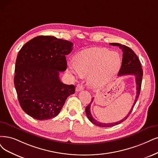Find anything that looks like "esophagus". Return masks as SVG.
Here are the masks:
<instances>
[{
  "mask_svg": "<svg viewBox=\"0 0 158 158\" xmlns=\"http://www.w3.org/2000/svg\"><path fill=\"white\" fill-rule=\"evenodd\" d=\"M83 89H84V86H83V85L82 84H78L77 85V86H76L75 90H76V91H77V92H79V91L82 90Z\"/></svg>",
  "mask_w": 158,
  "mask_h": 158,
  "instance_id": "34e87169",
  "label": "esophagus"
}]
</instances>
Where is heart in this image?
<instances>
[{
	"label": "heart",
	"mask_w": 158,
	"mask_h": 158,
	"mask_svg": "<svg viewBox=\"0 0 158 158\" xmlns=\"http://www.w3.org/2000/svg\"><path fill=\"white\" fill-rule=\"evenodd\" d=\"M121 57L118 52L103 48H92L81 51L75 56V64L69 65L74 75L89 76L92 87H101L109 83L119 71Z\"/></svg>",
	"instance_id": "heart-1"
}]
</instances>
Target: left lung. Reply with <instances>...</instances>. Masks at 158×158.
<instances>
[{"mask_svg":"<svg viewBox=\"0 0 158 158\" xmlns=\"http://www.w3.org/2000/svg\"><path fill=\"white\" fill-rule=\"evenodd\" d=\"M110 45H114V46H118L119 48L122 49V52H123V55H122V66L120 69V71L118 73V76H123L126 75H135L136 86H136L137 95L135 97V100L134 101L133 106L130 109L129 113L127 114V115L126 116V117H124L123 119H122L120 121L114 122V123H108V124L102 123V122L97 121L92 117L90 113V106H91L92 102H93V100H94V98H93L92 99L90 103L88 105V106L86 107L85 112H86L87 117H88L89 120L92 122V123L100 127L114 126L116 125H118L122 123V122H124L125 120L127 118V117L130 116V113L133 110V109L134 106H135V105L137 101V99L139 96L140 91H141V88L143 75V72L142 69L141 62H140V60L137 55L134 52V51L131 48H128V47L126 45L118 44V43H110Z\"/></svg>","mask_w":158,"mask_h":158,"instance_id":"1","label":"left lung"}]
</instances>
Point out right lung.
I'll list each match as a JSON object with an SVG mask.
<instances>
[{"label":"right lung","mask_w":158,"mask_h":158,"mask_svg":"<svg viewBox=\"0 0 158 158\" xmlns=\"http://www.w3.org/2000/svg\"><path fill=\"white\" fill-rule=\"evenodd\" d=\"M73 43L51 36H39L28 41L17 55L14 85L22 109L39 120L55 118L67 98L74 94L73 85L59 79L67 68L66 56Z\"/></svg>","instance_id":"right-lung-1"}]
</instances>
